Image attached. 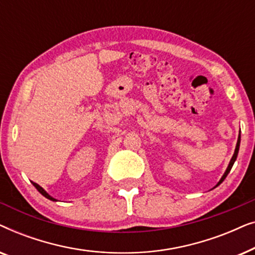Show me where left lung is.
<instances>
[{"label":"left lung","mask_w":255,"mask_h":255,"mask_svg":"<svg viewBox=\"0 0 255 255\" xmlns=\"http://www.w3.org/2000/svg\"><path fill=\"white\" fill-rule=\"evenodd\" d=\"M239 145H240V133H239V138H238V141H237V146H236V151H235V154H233V156H232V159H231V161H230V163H229V167H228V169H226V172L224 173V175H223V177L221 179V181H219L218 182V184L217 186H219V184H221L223 181L225 180V177L228 176V174L230 173V170H231V168H232V166H233V163H235V161H236V159H237V155H238V152H239Z\"/></svg>","instance_id":"8db88e82"}]
</instances>
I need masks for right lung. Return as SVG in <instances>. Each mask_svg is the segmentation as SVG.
I'll use <instances>...</instances> for the list:
<instances>
[{
	"label": "right lung",
	"mask_w": 255,
	"mask_h": 255,
	"mask_svg": "<svg viewBox=\"0 0 255 255\" xmlns=\"http://www.w3.org/2000/svg\"><path fill=\"white\" fill-rule=\"evenodd\" d=\"M33 183V186L34 187H36V189L38 190V191H39V193L41 194V195H43V196H45V197H46V198H48V200H51V201H57V200H54V198L53 197H51L50 196V195H48L47 193H46V191H45L44 189H43V188H41L40 186H39V184H37L36 182H32Z\"/></svg>",
	"instance_id": "add662e5"
}]
</instances>
